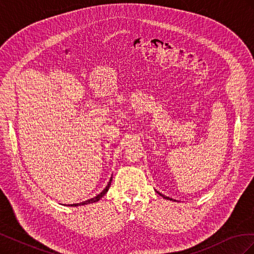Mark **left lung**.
<instances>
[{"mask_svg": "<svg viewBox=\"0 0 254 254\" xmlns=\"http://www.w3.org/2000/svg\"><path fill=\"white\" fill-rule=\"evenodd\" d=\"M160 194V193H159ZM161 196H162L163 198H165V199H170V200H173V199H171V198H168V197H166V196H164V195H162V194H160Z\"/></svg>", "mask_w": 254, "mask_h": 254, "instance_id": "8db88e82", "label": "left lung"}]
</instances>
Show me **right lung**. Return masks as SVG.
I'll use <instances>...</instances> for the list:
<instances>
[{
  "instance_id": "obj_1",
  "label": "right lung",
  "mask_w": 254,
  "mask_h": 254,
  "mask_svg": "<svg viewBox=\"0 0 254 254\" xmlns=\"http://www.w3.org/2000/svg\"><path fill=\"white\" fill-rule=\"evenodd\" d=\"M111 181H112V177H111V179H110V181L108 182V186H107L106 188H105V190L102 191L101 194H98L97 196H95L94 198H91V199H88V200H86V201H82V202H79V203H75V204H71L72 206H78V205H84V204H89V203H92V202H96V201H98L99 199H101L107 191H108V190H109V188H110V186H111ZM70 205V204H68Z\"/></svg>"
}]
</instances>
